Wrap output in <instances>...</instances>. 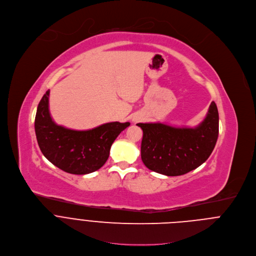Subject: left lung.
<instances>
[{
  "mask_svg": "<svg viewBox=\"0 0 256 256\" xmlns=\"http://www.w3.org/2000/svg\"><path fill=\"white\" fill-rule=\"evenodd\" d=\"M218 110L214 102L204 122L196 128L138 124L142 130V160L156 172L178 176L202 166L212 154L218 138Z\"/></svg>",
  "mask_w": 256,
  "mask_h": 256,
  "instance_id": "left-lung-1",
  "label": "left lung"
}]
</instances>
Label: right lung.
Segmentation results:
<instances>
[{"label": "right lung", "instance_id": "add662e5", "mask_svg": "<svg viewBox=\"0 0 256 256\" xmlns=\"http://www.w3.org/2000/svg\"><path fill=\"white\" fill-rule=\"evenodd\" d=\"M50 90L38 102L34 132L42 154L54 166L72 174L100 170L108 160L112 142L130 122H108L88 130H74L58 126L48 110Z\"/></svg>", "mask_w": 256, "mask_h": 256}]
</instances>
